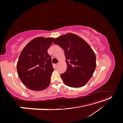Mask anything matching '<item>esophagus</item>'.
Listing matches in <instances>:
<instances>
[{
  "mask_svg": "<svg viewBox=\"0 0 123 123\" xmlns=\"http://www.w3.org/2000/svg\"><path fill=\"white\" fill-rule=\"evenodd\" d=\"M59 62L57 63V64H55V67H58V65H59Z\"/></svg>",
  "mask_w": 123,
  "mask_h": 123,
  "instance_id": "esophagus-1",
  "label": "esophagus"
}]
</instances>
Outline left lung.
<instances>
[{"mask_svg": "<svg viewBox=\"0 0 123 123\" xmlns=\"http://www.w3.org/2000/svg\"><path fill=\"white\" fill-rule=\"evenodd\" d=\"M54 43L65 51L68 68L61 75L64 83L73 88L83 87L91 79L96 68L93 51L83 39L70 33L56 38Z\"/></svg>", "mask_w": 123, "mask_h": 123, "instance_id": "1", "label": "left lung"}]
</instances>
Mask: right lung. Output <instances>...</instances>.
<instances>
[{
  "instance_id": "add662e5",
  "label": "right lung",
  "mask_w": 123,
  "mask_h": 123,
  "mask_svg": "<svg viewBox=\"0 0 123 123\" xmlns=\"http://www.w3.org/2000/svg\"><path fill=\"white\" fill-rule=\"evenodd\" d=\"M54 40L42 37L33 39L19 55L17 64L18 75L30 90L42 91L49 86L54 69L47 51Z\"/></svg>"
}]
</instances>
